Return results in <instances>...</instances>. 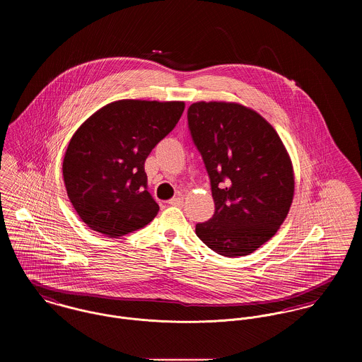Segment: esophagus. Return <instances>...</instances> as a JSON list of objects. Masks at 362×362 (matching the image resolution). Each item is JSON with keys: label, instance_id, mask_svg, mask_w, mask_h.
Wrapping results in <instances>:
<instances>
[{"label": "esophagus", "instance_id": "obj_1", "mask_svg": "<svg viewBox=\"0 0 362 362\" xmlns=\"http://www.w3.org/2000/svg\"><path fill=\"white\" fill-rule=\"evenodd\" d=\"M168 204H170L171 206H182V197H175V198L170 199Z\"/></svg>", "mask_w": 362, "mask_h": 362}]
</instances>
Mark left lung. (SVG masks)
I'll return each mask as SVG.
<instances>
[{"label":"left lung","instance_id":"8db88e82","mask_svg":"<svg viewBox=\"0 0 362 362\" xmlns=\"http://www.w3.org/2000/svg\"><path fill=\"white\" fill-rule=\"evenodd\" d=\"M188 127L216 207L211 218L197 224V235L218 255H250L288 214L294 197L290 156L274 128L241 104H191Z\"/></svg>","mask_w":362,"mask_h":362}]
</instances>
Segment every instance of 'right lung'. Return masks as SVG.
Masks as SVG:
<instances>
[{
  "instance_id": "add662e5",
  "label": "right lung",
  "mask_w": 362,
  "mask_h": 362,
  "mask_svg": "<svg viewBox=\"0 0 362 362\" xmlns=\"http://www.w3.org/2000/svg\"><path fill=\"white\" fill-rule=\"evenodd\" d=\"M184 108V102L118 100L78 128L62 175L72 206L90 230L117 238L155 218L158 205L148 191L145 161Z\"/></svg>"
}]
</instances>
